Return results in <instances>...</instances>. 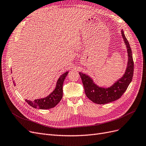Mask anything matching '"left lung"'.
Returning a JSON list of instances; mask_svg holds the SVG:
<instances>
[{"mask_svg":"<svg viewBox=\"0 0 146 146\" xmlns=\"http://www.w3.org/2000/svg\"><path fill=\"white\" fill-rule=\"evenodd\" d=\"M123 41L127 49L128 61L124 74L109 87H102L97 85L89 75L79 72L82 78L84 92L87 97L96 104H103L115 101L122 96L129 84L131 83L133 75V61L132 50L125 37L123 30H121Z\"/></svg>","mask_w":146,"mask_h":146,"instance_id":"left-lung-1","label":"left lung"}]
</instances>
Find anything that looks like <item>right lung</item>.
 <instances>
[{
	"mask_svg": "<svg viewBox=\"0 0 146 146\" xmlns=\"http://www.w3.org/2000/svg\"><path fill=\"white\" fill-rule=\"evenodd\" d=\"M12 71V70H11ZM69 71L63 73L60 75L57 81L56 86L54 90L48 96L44 98L36 99L34 101H31L27 99H25V101L34 108H38L40 109H51L60 102L63 97V84L64 80L68 74ZM14 85L16 86V83L14 82Z\"/></svg>",
	"mask_w": 146,
	"mask_h": 146,
	"instance_id": "right-lung-1",
	"label": "right lung"
}]
</instances>
